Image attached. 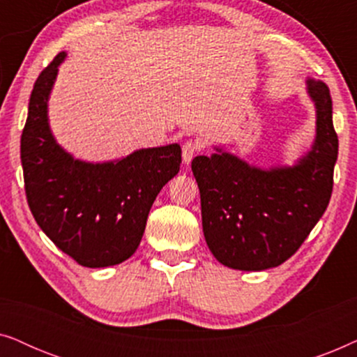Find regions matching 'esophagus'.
Here are the masks:
<instances>
[{"label":"esophagus","instance_id":"34e87169","mask_svg":"<svg viewBox=\"0 0 357 357\" xmlns=\"http://www.w3.org/2000/svg\"><path fill=\"white\" fill-rule=\"evenodd\" d=\"M199 149H202V144H199L198 141H195V139H187V141H185V143L182 144L183 162L185 164H190V160L193 159V155L197 154Z\"/></svg>","mask_w":357,"mask_h":357}]
</instances>
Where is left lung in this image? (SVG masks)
<instances>
[{
  "label": "left lung",
  "instance_id": "1",
  "mask_svg": "<svg viewBox=\"0 0 357 357\" xmlns=\"http://www.w3.org/2000/svg\"><path fill=\"white\" fill-rule=\"evenodd\" d=\"M307 92L315 102L317 136L292 167H252L219 148L192 160L204 238L224 266L242 271L280 266L299 250L328 206L338 158L331 96L325 82L314 79L307 81Z\"/></svg>",
  "mask_w": 357,
  "mask_h": 357
}]
</instances>
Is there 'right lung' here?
I'll return each mask as SVG.
<instances>
[{"instance_id":"obj_1","label":"right lung","mask_w":357,"mask_h":357,"mask_svg":"<svg viewBox=\"0 0 357 357\" xmlns=\"http://www.w3.org/2000/svg\"><path fill=\"white\" fill-rule=\"evenodd\" d=\"M61 52L37 77L21 136V162L32 216L47 237L87 268L128 260L144 234L160 188L178 174V144L135 151L114 162L75 159L53 138L47 105Z\"/></svg>"}]
</instances>
